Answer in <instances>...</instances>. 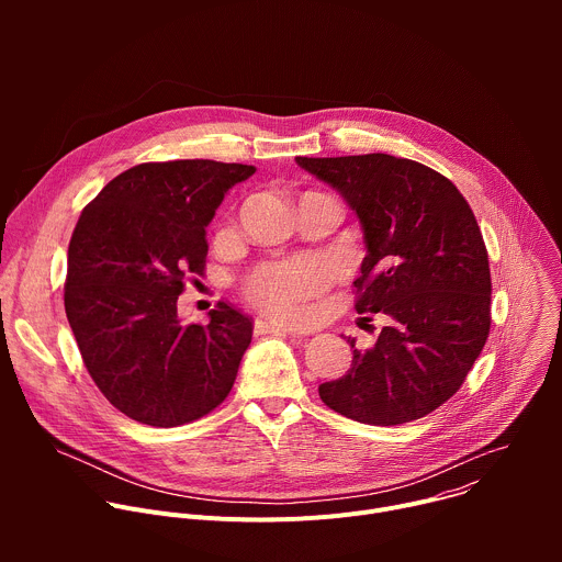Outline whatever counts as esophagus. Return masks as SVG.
Wrapping results in <instances>:
<instances>
[{"instance_id":"obj_1","label":"esophagus","mask_w":562,"mask_h":562,"mask_svg":"<svg viewBox=\"0 0 562 562\" xmlns=\"http://www.w3.org/2000/svg\"><path fill=\"white\" fill-rule=\"evenodd\" d=\"M256 334H280V336H295L291 329L278 325V323H269V319H256Z\"/></svg>"}]
</instances>
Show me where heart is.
<instances>
[{"label": "heart", "instance_id": "obj_1", "mask_svg": "<svg viewBox=\"0 0 562 562\" xmlns=\"http://www.w3.org/2000/svg\"><path fill=\"white\" fill-rule=\"evenodd\" d=\"M327 280L325 265L311 258H293L254 269L245 280V295L254 306L273 317L297 319L304 302L323 293Z\"/></svg>", "mask_w": 562, "mask_h": 562}]
</instances>
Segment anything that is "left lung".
Instances as JSON below:
<instances>
[{
  "label": "left lung",
  "mask_w": 562,
  "mask_h": 562,
  "mask_svg": "<svg viewBox=\"0 0 562 562\" xmlns=\"http://www.w3.org/2000/svg\"><path fill=\"white\" fill-rule=\"evenodd\" d=\"M356 211L367 256L358 313L389 327L351 369L319 384L323 403L362 425L418 420L460 389L490 338L492 273L475 215L451 180L386 153L295 157Z\"/></svg>",
  "instance_id": "left-lung-1"
}]
</instances>
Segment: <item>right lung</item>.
Masks as SVG:
<instances>
[{"instance_id": "right-lung-1", "label": "right lung", "mask_w": 562, "mask_h": 562, "mask_svg": "<svg viewBox=\"0 0 562 562\" xmlns=\"http://www.w3.org/2000/svg\"><path fill=\"white\" fill-rule=\"evenodd\" d=\"M249 165L173 159L113 178L79 215L64 308L85 367L109 403L150 427L211 414L251 345V317L226 302L184 325L178 297L204 276L206 224Z\"/></svg>"}]
</instances>
